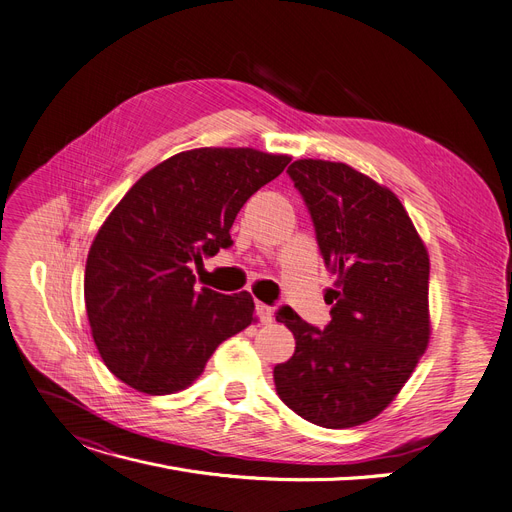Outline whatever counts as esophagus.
<instances>
[{
	"instance_id": "1",
	"label": "esophagus",
	"mask_w": 512,
	"mask_h": 512,
	"mask_svg": "<svg viewBox=\"0 0 512 512\" xmlns=\"http://www.w3.org/2000/svg\"><path fill=\"white\" fill-rule=\"evenodd\" d=\"M257 318L263 322V324H268V322H272V318H274V311H272V307L270 305H265V303H257Z\"/></svg>"
}]
</instances>
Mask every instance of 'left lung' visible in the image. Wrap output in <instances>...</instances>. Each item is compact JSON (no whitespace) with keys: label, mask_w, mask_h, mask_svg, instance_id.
Listing matches in <instances>:
<instances>
[{"label":"left lung","mask_w":512,"mask_h":512,"mask_svg":"<svg viewBox=\"0 0 512 512\" xmlns=\"http://www.w3.org/2000/svg\"><path fill=\"white\" fill-rule=\"evenodd\" d=\"M314 221L332 305L324 330L282 307L293 358L274 368L282 402L326 429L379 416L402 391L431 337L429 253L385 186L345 163L299 159L286 169Z\"/></svg>","instance_id":"left-lung-1"}]
</instances>
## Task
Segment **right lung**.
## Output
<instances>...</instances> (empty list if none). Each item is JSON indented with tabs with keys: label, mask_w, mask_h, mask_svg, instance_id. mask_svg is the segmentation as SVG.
Masks as SVG:
<instances>
[{
	"label": "right lung",
	"mask_w": 512,
	"mask_h": 512,
	"mask_svg": "<svg viewBox=\"0 0 512 512\" xmlns=\"http://www.w3.org/2000/svg\"><path fill=\"white\" fill-rule=\"evenodd\" d=\"M288 163L255 148L186 150L144 173L106 217L85 263V309L119 381L148 395L182 391L255 320L247 291H196L190 268L230 247L242 205Z\"/></svg>",
	"instance_id": "obj_1"
}]
</instances>
